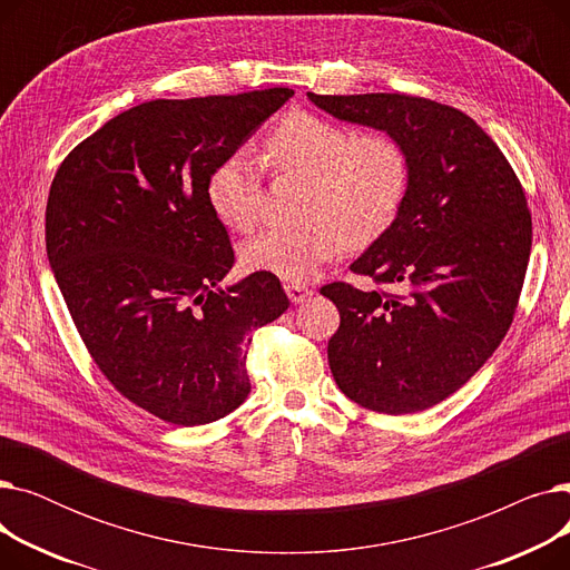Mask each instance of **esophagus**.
<instances>
[{
	"mask_svg": "<svg viewBox=\"0 0 570 570\" xmlns=\"http://www.w3.org/2000/svg\"><path fill=\"white\" fill-rule=\"evenodd\" d=\"M284 291L288 295L291 303H305L309 295H314V291L309 286H303V284H284Z\"/></svg>",
	"mask_w": 570,
	"mask_h": 570,
	"instance_id": "obj_1",
	"label": "esophagus"
}]
</instances>
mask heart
Listing matches in <instances>:
<instances>
[{
	"label": "heart",
	"instance_id": "obj_1",
	"mask_svg": "<svg viewBox=\"0 0 570 570\" xmlns=\"http://www.w3.org/2000/svg\"><path fill=\"white\" fill-rule=\"evenodd\" d=\"M275 175L307 179L303 226L263 228L239 247L252 273L305 284L344 247L365 249L391 230L406 203L413 164L406 142L385 129L355 131L316 112L293 110L267 134ZM205 196L230 230H249L261 213V170L245 149L209 173Z\"/></svg>",
	"mask_w": 570,
	"mask_h": 570
}]
</instances>
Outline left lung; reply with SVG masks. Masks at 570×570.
Returning a JSON list of instances; mask_svg holds the SVG:
<instances>
[{
  "mask_svg": "<svg viewBox=\"0 0 570 570\" xmlns=\"http://www.w3.org/2000/svg\"><path fill=\"white\" fill-rule=\"evenodd\" d=\"M307 97L346 122L393 131L413 164L395 226L351 265L376 288H321L340 309L331 372L365 409H430L485 365L513 323L531 252L524 189L497 142L453 106L383 92Z\"/></svg>",
  "mask_w": 570,
  "mask_h": 570,
  "instance_id": "8db88e82",
  "label": "left lung"
}]
</instances>
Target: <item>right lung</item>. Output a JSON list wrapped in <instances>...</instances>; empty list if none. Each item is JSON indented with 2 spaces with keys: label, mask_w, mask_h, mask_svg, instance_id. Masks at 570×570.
<instances>
[{
  "label": "right lung",
  "mask_w": 570,
  "mask_h": 570,
  "mask_svg": "<svg viewBox=\"0 0 570 570\" xmlns=\"http://www.w3.org/2000/svg\"><path fill=\"white\" fill-rule=\"evenodd\" d=\"M291 97L267 87L140 104L52 177L46 249L76 331L115 391L164 423L205 425L243 404L249 333L288 309L273 275L217 288L235 252L205 185Z\"/></svg>",
  "instance_id": "obj_1"
}]
</instances>
